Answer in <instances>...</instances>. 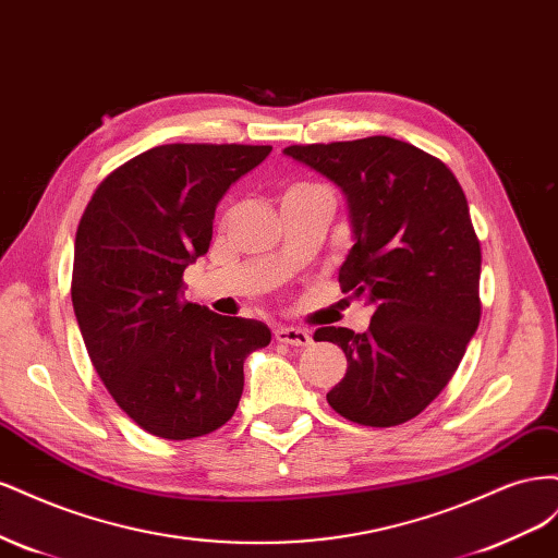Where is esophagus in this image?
<instances>
[{"mask_svg": "<svg viewBox=\"0 0 558 558\" xmlns=\"http://www.w3.org/2000/svg\"><path fill=\"white\" fill-rule=\"evenodd\" d=\"M277 342L289 344V347H307L312 344V335L302 328H293V326H281L275 330Z\"/></svg>", "mask_w": 558, "mask_h": 558, "instance_id": "obj_1", "label": "esophagus"}]
</instances>
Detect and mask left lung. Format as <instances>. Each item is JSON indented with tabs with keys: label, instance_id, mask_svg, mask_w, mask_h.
<instances>
[{
	"label": "left lung",
	"instance_id": "8db88e82",
	"mask_svg": "<svg viewBox=\"0 0 558 558\" xmlns=\"http://www.w3.org/2000/svg\"><path fill=\"white\" fill-rule=\"evenodd\" d=\"M286 156L340 185L356 244L340 289L377 310L365 332L318 328L347 356L326 396L361 426L391 428L424 412L459 367L482 316V248L449 167L393 137L295 144Z\"/></svg>",
	"mask_w": 558,
	"mask_h": 558
}]
</instances>
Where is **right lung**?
<instances>
[{"mask_svg":"<svg viewBox=\"0 0 558 558\" xmlns=\"http://www.w3.org/2000/svg\"><path fill=\"white\" fill-rule=\"evenodd\" d=\"M272 146L165 144L116 167L81 216L72 305L93 367L134 424L162 440L221 428L260 320L183 300V269L211 242L218 199Z\"/></svg>","mask_w":558,"mask_h":558,"instance_id":"add662e5","label":"right lung"}]
</instances>
